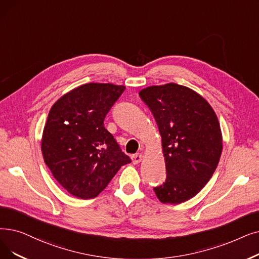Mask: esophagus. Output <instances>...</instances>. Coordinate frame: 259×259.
I'll use <instances>...</instances> for the list:
<instances>
[{"mask_svg":"<svg viewBox=\"0 0 259 259\" xmlns=\"http://www.w3.org/2000/svg\"><path fill=\"white\" fill-rule=\"evenodd\" d=\"M143 154L142 153H137L132 155V162L133 164H139L143 160Z\"/></svg>","mask_w":259,"mask_h":259,"instance_id":"obj_1","label":"esophagus"}]
</instances>
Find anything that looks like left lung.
I'll use <instances>...</instances> for the list:
<instances>
[{
    "label": "left lung",
    "mask_w": 259,
    "mask_h": 259,
    "mask_svg": "<svg viewBox=\"0 0 259 259\" xmlns=\"http://www.w3.org/2000/svg\"><path fill=\"white\" fill-rule=\"evenodd\" d=\"M140 97L162 137L167 176L154 193L162 203H182L206 185L219 163L222 134L217 115L194 90L172 82L145 88Z\"/></svg>",
    "instance_id": "left-lung-1"
}]
</instances>
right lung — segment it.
I'll list each match as a JSON object with an SVG mask.
<instances>
[{
    "mask_svg": "<svg viewBox=\"0 0 259 259\" xmlns=\"http://www.w3.org/2000/svg\"><path fill=\"white\" fill-rule=\"evenodd\" d=\"M125 89L82 84L60 97L50 111L41 141L43 159L58 183L77 198H95L122 165L131 163L104 125Z\"/></svg>",
    "mask_w": 259,
    "mask_h": 259,
    "instance_id": "right-lung-1",
    "label": "right lung"
}]
</instances>
